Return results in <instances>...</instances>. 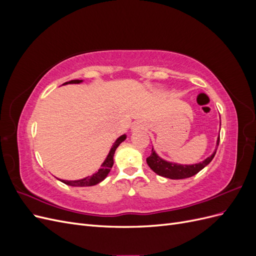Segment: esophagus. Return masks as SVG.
I'll return each instance as SVG.
<instances>
[{
	"mask_svg": "<svg viewBox=\"0 0 256 256\" xmlns=\"http://www.w3.org/2000/svg\"><path fill=\"white\" fill-rule=\"evenodd\" d=\"M138 127H140V128H141V129H143V128H145V127H144V126H143V125H140V126H138Z\"/></svg>",
	"mask_w": 256,
	"mask_h": 256,
	"instance_id": "obj_1",
	"label": "esophagus"
}]
</instances>
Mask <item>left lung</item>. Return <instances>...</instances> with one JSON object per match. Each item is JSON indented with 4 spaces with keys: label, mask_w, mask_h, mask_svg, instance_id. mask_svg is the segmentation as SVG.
I'll use <instances>...</instances> for the list:
<instances>
[{
    "label": "left lung",
    "mask_w": 256,
    "mask_h": 256,
    "mask_svg": "<svg viewBox=\"0 0 256 256\" xmlns=\"http://www.w3.org/2000/svg\"><path fill=\"white\" fill-rule=\"evenodd\" d=\"M220 125H221V122H220ZM219 142H220V136H218V140H216V146L219 145ZM216 152V148L212 152V156H209L204 161L200 162V164L184 166V164H173V162L164 160L158 156L156 152H154L152 148L150 156L146 159V162L152 171L160 176L171 178V180H184V178H188L198 174L200 170H203L208 164H210V161L214 157Z\"/></svg>",
    "instance_id": "1"
}]
</instances>
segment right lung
Masks as SVG:
<instances>
[{
	"mask_svg": "<svg viewBox=\"0 0 256 256\" xmlns=\"http://www.w3.org/2000/svg\"><path fill=\"white\" fill-rule=\"evenodd\" d=\"M81 82H82V80H72L69 82H65L63 85L74 84V83L78 84ZM125 138H126V134H122L118 138V140L115 141L109 154H108L106 160L104 161V164H102V168H99L98 172H96L95 174H92V175L88 176L85 178H82V180H60L68 186H72V187H90V186H95V184H99L100 182H102L108 176V174H109V172L111 171V168L113 166V164H114L113 157H114V152H115L116 148H118L122 141H125Z\"/></svg>",
	"mask_w": 256,
	"mask_h": 256,
	"instance_id": "add662e5",
	"label": "right lung"
}]
</instances>
